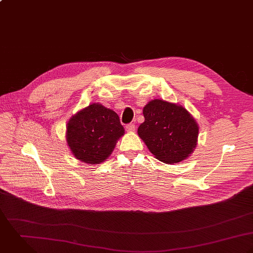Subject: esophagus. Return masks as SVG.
Returning a JSON list of instances; mask_svg holds the SVG:
<instances>
[{
    "label": "esophagus",
    "mask_w": 253,
    "mask_h": 253,
    "mask_svg": "<svg viewBox=\"0 0 253 253\" xmlns=\"http://www.w3.org/2000/svg\"><path fill=\"white\" fill-rule=\"evenodd\" d=\"M135 125L134 124H128L126 125V131L127 132H134L135 131Z\"/></svg>",
    "instance_id": "esophagus-1"
}]
</instances>
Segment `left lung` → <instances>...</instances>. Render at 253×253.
Instances as JSON below:
<instances>
[{
    "label": "left lung",
    "instance_id": "1",
    "mask_svg": "<svg viewBox=\"0 0 253 253\" xmlns=\"http://www.w3.org/2000/svg\"><path fill=\"white\" fill-rule=\"evenodd\" d=\"M143 114L145 121L139 126L138 135L156 159L174 164L194 152L200 127L185 107L155 99L145 105Z\"/></svg>",
    "mask_w": 253,
    "mask_h": 253
}]
</instances>
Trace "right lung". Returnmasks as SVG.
Returning <instances> with one entry per match:
<instances>
[{
	"mask_svg": "<svg viewBox=\"0 0 253 253\" xmlns=\"http://www.w3.org/2000/svg\"><path fill=\"white\" fill-rule=\"evenodd\" d=\"M124 134L117 113L99 102L79 110L66 125V142L72 154L91 165L105 161Z\"/></svg>",
	"mask_w": 253,
	"mask_h": 253,
	"instance_id": "1",
	"label": "right lung"
}]
</instances>
